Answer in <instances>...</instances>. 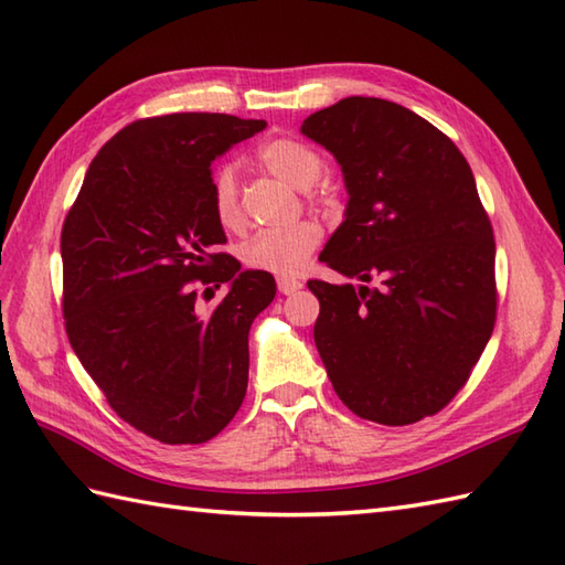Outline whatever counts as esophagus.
Returning a JSON list of instances; mask_svg holds the SVG:
<instances>
[{
	"mask_svg": "<svg viewBox=\"0 0 565 565\" xmlns=\"http://www.w3.org/2000/svg\"><path fill=\"white\" fill-rule=\"evenodd\" d=\"M276 286H279V291H281L284 296H289V294L301 289L303 281H301V279H294V276H281V279H276Z\"/></svg>",
	"mask_w": 565,
	"mask_h": 565,
	"instance_id": "esophagus-1",
	"label": "esophagus"
}]
</instances>
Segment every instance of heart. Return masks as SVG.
Returning <instances> with one entry per match:
<instances>
[{
  "label": "heart",
  "instance_id": "1",
  "mask_svg": "<svg viewBox=\"0 0 565 565\" xmlns=\"http://www.w3.org/2000/svg\"><path fill=\"white\" fill-rule=\"evenodd\" d=\"M257 162L262 170L279 177L281 182L296 189H306L310 206L330 211L340 201V184L330 177H322L326 158L322 152L298 138H271L257 148ZM211 209L215 221L225 231H237L243 225V203H239L237 179L231 164L215 167L211 174ZM320 243V227L301 221L281 231H262L243 247L245 267L269 271L276 276H291L301 271L306 259L313 255Z\"/></svg>",
  "mask_w": 565,
  "mask_h": 565
}]
</instances>
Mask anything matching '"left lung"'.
<instances>
[{"mask_svg":"<svg viewBox=\"0 0 565 565\" xmlns=\"http://www.w3.org/2000/svg\"><path fill=\"white\" fill-rule=\"evenodd\" d=\"M301 130L334 154L350 194L320 259L362 281H308L332 388L379 425L437 415L466 386L498 316L495 237L471 167L439 128L386 99H342Z\"/></svg>","mask_w":565,"mask_h":565,"instance_id":"left-lung-1","label":"left lung"}]
</instances>
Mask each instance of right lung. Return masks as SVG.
Wrapping results in <instances>:
<instances>
[{"label": "right lung", "instance_id": "right-lung-1", "mask_svg": "<svg viewBox=\"0 0 565 565\" xmlns=\"http://www.w3.org/2000/svg\"><path fill=\"white\" fill-rule=\"evenodd\" d=\"M264 126L227 114L138 118L97 152L65 215L67 340L114 413L162 444L213 439L247 393L249 326L276 284L221 252L211 162ZM221 282L232 289L201 309L200 289Z\"/></svg>", "mask_w": 565, "mask_h": 565}]
</instances>
